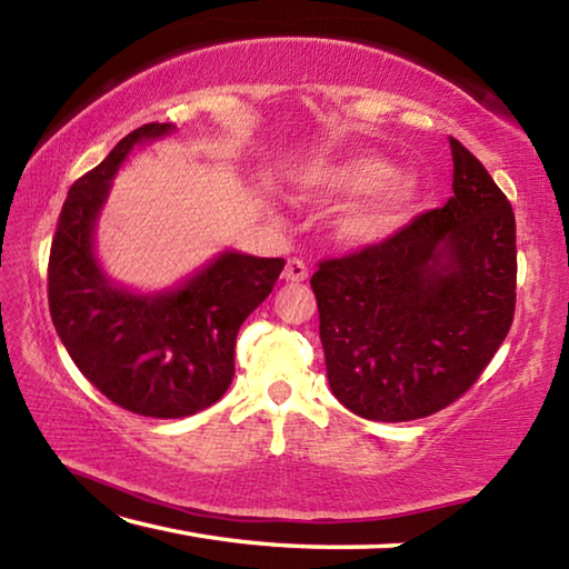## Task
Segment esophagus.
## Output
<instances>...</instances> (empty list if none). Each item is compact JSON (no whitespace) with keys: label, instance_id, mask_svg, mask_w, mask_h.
I'll use <instances>...</instances> for the list:
<instances>
[{"label":"esophagus","instance_id":"obj_1","mask_svg":"<svg viewBox=\"0 0 569 569\" xmlns=\"http://www.w3.org/2000/svg\"><path fill=\"white\" fill-rule=\"evenodd\" d=\"M283 278H286V281H291V283L306 281V278H308V268H306V263L301 261V258H288Z\"/></svg>","mask_w":569,"mask_h":569}]
</instances>
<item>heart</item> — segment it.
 Listing matches in <instances>:
<instances>
[{
    "instance_id": "1",
    "label": "heart",
    "mask_w": 569,
    "mask_h": 569,
    "mask_svg": "<svg viewBox=\"0 0 569 569\" xmlns=\"http://www.w3.org/2000/svg\"><path fill=\"white\" fill-rule=\"evenodd\" d=\"M303 186L333 198H359L369 192V198L346 210L339 220V238L356 248L389 238L401 223L403 210L413 196V182L407 176H391L387 160L366 152L336 166L308 170Z\"/></svg>"
}]
</instances>
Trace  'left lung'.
<instances>
[{"label": "left lung", "instance_id": "1", "mask_svg": "<svg viewBox=\"0 0 569 569\" xmlns=\"http://www.w3.org/2000/svg\"><path fill=\"white\" fill-rule=\"evenodd\" d=\"M455 196L381 243L311 276L333 397L371 421H411L467 393L507 339L517 301L515 213L449 138Z\"/></svg>", "mask_w": 569, "mask_h": 569}]
</instances>
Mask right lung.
<instances>
[{"label":"right lung","mask_w":569,"mask_h":569,"mask_svg":"<svg viewBox=\"0 0 569 569\" xmlns=\"http://www.w3.org/2000/svg\"><path fill=\"white\" fill-rule=\"evenodd\" d=\"M176 124L148 122L67 192L47 266L52 323L77 369L112 403L152 419H180L223 397L236 373L240 323L281 276L283 258L226 250L172 291L142 296L112 286L92 250L110 180L140 142Z\"/></svg>","instance_id":"obj_1"}]
</instances>
